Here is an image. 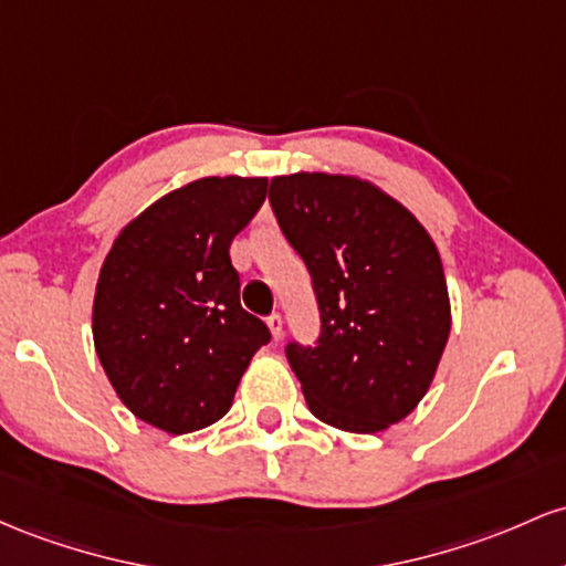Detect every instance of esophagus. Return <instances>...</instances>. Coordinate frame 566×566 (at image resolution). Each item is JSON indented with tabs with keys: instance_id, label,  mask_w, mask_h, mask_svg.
Instances as JSON below:
<instances>
[{
	"instance_id": "1",
	"label": "esophagus",
	"mask_w": 566,
	"mask_h": 566,
	"mask_svg": "<svg viewBox=\"0 0 566 566\" xmlns=\"http://www.w3.org/2000/svg\"><path fill=\"white\" fill-rule=\"evenodd\" d=\"M266 326H270L272 339H275V342H281V339H283V317H281V315L272 313L270 317H266Z\"/></svg>"
}]
</instances>
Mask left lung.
Wrapping results in <instances>:
<instances>
[{"label": "left lung", "mask_w": 566, "mask_h": 566, "mask_svg": "<svg viewBox=\"0 0 566 566\" xmlns=\"http://www.w3.org/2000/svg\"><path fill=\"white\" fill-rule=\"evenodd\" d=\"M270 202L321 307L317 347H285L310 411L347 433L401 422L428 392L452 332L433 238L358 176H275Z\"/></svg>", "instance_id": "obj_1"}]
</instances>
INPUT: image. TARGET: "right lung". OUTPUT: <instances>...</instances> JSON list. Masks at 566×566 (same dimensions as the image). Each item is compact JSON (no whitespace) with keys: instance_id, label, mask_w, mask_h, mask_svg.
<instances>
[{"instance_id":"obj_1","label":"right lung","mask_w":566,"mask_h":566,"mask_svg":"<svg viewBox=\"0 0 566 566\" xmlns=\"http://www.w3.org/2000/svg\"><path fill=\"white\" fill-rule=\"evenodd\" d=\"M266 198L264 176H206L163 195L114 238L93 296V345L138 420L170 436L230 411L270 342L240 307L234 234Z\"/></svg>"}]
</instances>
